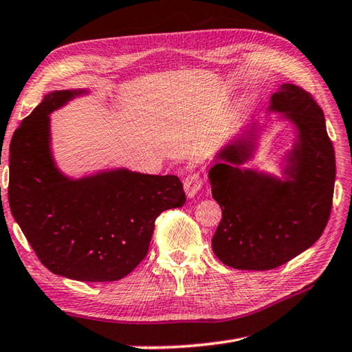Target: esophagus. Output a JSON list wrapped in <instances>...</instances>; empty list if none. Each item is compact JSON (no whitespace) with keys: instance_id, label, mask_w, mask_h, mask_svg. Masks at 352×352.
<instances>
[{"instance_id":"1","label":"esophagus","mask_w":352,"mask_h":352,"mask_svg":"<svg viewBox=\"0 0 352 352\" xmlns=\"http://www.w3.org/2000/svg\"><path fill=\"white\" fill-rule=\"evenodd\" d=\"M203 188V178L198 172H190L186 177H184V192L189 198H194Z\"/></svg>"}]
</instances>
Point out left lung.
I'll list each match as a JSON object with an SVG mask.
<instances>
[{
    "label": "left lung",
    "instance_id": "obj_1",
    "mask_svg": "<svg viewBox=\"0 0 352 352\" xmlns=\"http://www.w3.org/2000/svg\"><path fill=\"white\" fill-rule=\"evenodd\" d=\"M271 109L298 127L292 166L285 183L240 170L252 143L240 140L209 169L214 200L221 208L212 249L221 263L245 271H266L297 257L320 239L331 215L336 182L334 146L314 97L286 82L272 95Z\"/></svg>",
    "mask_w": 352,
    "mask_h": 352
}]
</instances>
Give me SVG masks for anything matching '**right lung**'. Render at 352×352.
Wrapping results in <instances>:
<instances>
[{
  "mask_svg": "<svg viewBox=\"0 0 352 352\" xmlns=\"http://www.w3.org/2000/svg\"><path fill=\"white\" fill-rule=\"evenodd\" d=\"M78 92L47 94L14 132L9 204L36 257L56 276L115 282L142 263L155 219L186 201L175 175L126 169L67 180L49 148V113Z\"/></svg>",
  "mask_w": 352,
  "mask_h": 352,
  "instance_id": "right-lung-1",
  "label": "right lung"
}]
</instances>
